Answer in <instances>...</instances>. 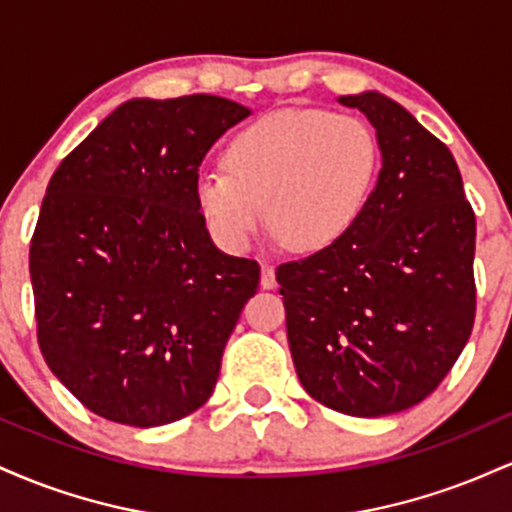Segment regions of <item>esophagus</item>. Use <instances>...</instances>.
Instances as JSON below:
<instances>
[{
  "label": "esophagus",
  "mask_w": 512,
  "mask_h": 512,
  "mask_svg": "<svg viewBox=\"0 0 512 512\" xmlns=\"http://www.w3.org/2000/svg\"><path fill=\"white\" fill-rule=\"evenodd\" d=\"M260 286L262 289H274L276 286V276H274V267L269 262H262V276H260Z\"/></svg>",
  "instance_id": "34e87169"
}]
</instances>
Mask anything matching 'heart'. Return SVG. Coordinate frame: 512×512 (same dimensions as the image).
I'll use <instances>...</instances> for the list:
<instances>
[{
  "mask_svg": "<svg viewBox=\"0 0 512 512\" xmlns=\"http://www.w3.org/2000/svg\"><path fill=\"white\" fill-rule=\"evenodd\" d=\"M380 158L378 137L361 117L276 110L231 139L226 166L199 170L195 199L226 250L248 248L269 214L281 240L320 252L342 240L366 209Z\"/></svg>",
  "mask_w": 512,
  "mask_h": 512,
  "instance_id": "1",
  "label": "heart"
}]
</instances>
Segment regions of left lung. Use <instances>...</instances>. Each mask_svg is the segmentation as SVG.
I'll return each instance as SVG.
<instances>
[{"instance_id":"obj_1","label":"left lung","mask_w":512,"mask_h":512,"mask_svg":"<svg viewBox=\"0 0 512 512\" xmlns=\"http://www.w3.org/2000/svg\"><path fill=\"white\" fill-rule=\"evenodd\" d=\"M375 127L383 168L332 248L276 269L298 380L349 416L426 399L474 325L477 221L450 149L378 91L339 96Z\"/></svg>"}]
</instances>
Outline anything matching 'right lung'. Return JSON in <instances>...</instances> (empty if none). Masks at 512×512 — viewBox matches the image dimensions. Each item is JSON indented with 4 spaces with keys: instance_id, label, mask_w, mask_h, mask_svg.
Masks as SVG:
<instances>
[{
    "instance_id": "1",
    "label": "right lung",
    "mask_w": 512,
    "mask_h": 512,
    "mask_svg": "<svg viewBox=\"0 0 512 512\" xmlns=\"http://www.w3.org/2000/svg\"><path fill=\"white\" fill-rule=\"evenodd\" d=\"M250 113L209 93L132 98L50 178L31 240L38 344L93 414L163 426L214 392L260 264L216 248L195 178Z\"/></svg>"
}]
</instances>
